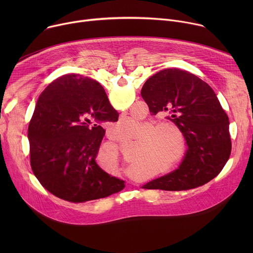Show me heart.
<instances>
[{"instance_id":"b5f03b06","label":"heart","mask_w":253,"mask_h":253,"mask_svg":"<svg viewBox=\"0 0 253 253\" xmlns=\"http://www.w3.org/2000/svg\"><path fill=\"white\" fill-rule=\"evenodd\" d=\"M114 136L122 141L141 138L143 140L140 144V150L138 154V163L132 165L131 171L134 173L140 172L144 168H148L154 164L163 162L165 170L173 169L182 157L180 146L168 151L169 144L179 143V131L171 124L149 125L141 120L131 117L120 119L113 126ZM106 156L119 159V150L116 146H109L104 150Z\"/></svg>"}]
</instances>
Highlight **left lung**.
<instances>
[{"mask_svg":"<svg viewBox=\"0 0 253 253\" xmlns=\"http://www.w3.org/2000/svg\"><path fill=\"white\" fill-rule=\"evenodd\" d=\"M141 96L153 115H169L187 146L177 169L142 188L181 191L217 176L230 156L231 140L228 117L212 88L187 71L164 69L145 82Z\"/></svg>","mask_w":253,"mask_h":253,"instance_id":"1","label":"left lung"}]
</instances>
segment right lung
<instances>
[{
  "label": "right lung",
  "instance_id": "right-lung-1",
  "mask_svg": "<svg viewBox=\"0 0 253 253\" xmlns=\"http://www.w3.org/2000/svg\"><path fill=\"white\" fill-rule=\"evenodd\" d=\"M118 116L97 81L78 74L53 81L40 95L28 128L31 167L42 186L77 203L121 191L124 180L96 161L102 125Z\"/></svg>",
  "mask_w": 253,
  "mask_h": 253
}]
</instances>
